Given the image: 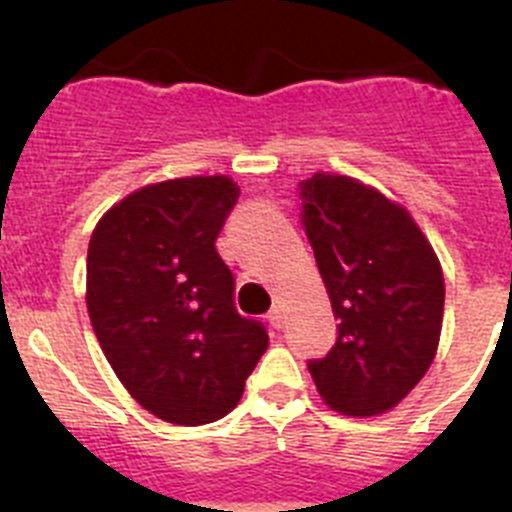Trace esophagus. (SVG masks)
<instances>
[{
    "label": "esophagus",
    "instance_id": "34e87169",
    "mask_svg": "<svg viewBox=\"0 0 512 512\" xmlns=\"http://www.w3.org/2000/svg\"><path fill=\"white\" fill-rule=\"evenodd\" d=\"M266 320H269V325L271 328H282L284 325V312H282V307H271L269 310V315H266Z\"/></svg>",
    "mask_w": 512,
    "mask_h": 512
}]
</instances>
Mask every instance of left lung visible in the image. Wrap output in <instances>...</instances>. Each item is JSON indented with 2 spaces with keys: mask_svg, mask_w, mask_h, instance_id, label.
Listing matches in <instances>:
<instances>
[{
  "mask_svg": "<svg viewBox=\"0 0 512 512\" xmlns=\"http://www.w3.org/2000/svg\"><path fill=\"white\" fill-rule=\"evenodd\" d=\"M300 197L338 318L336 346L307 369L338 413H387L436 359L446 295L436 251L405 207L359 179L318 171Z\"/></svg>",
  "mask_w": 512,
  "mask_h": 512,
  "instance_id": "1",
  "label": "left lung"
}]
</instances>
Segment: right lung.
Segmentation results:
<instances>
[{"instance_id": "obj_1", "label": "right lung", "mask_w": 512, "mask_h": 512, "mask_svg": "<svg viewBox=\"0 0 512 512\" xmlns=\"http://www.w3.org/2000/svg\"><path fill=\"white\" fill-rule=\"evenodd\" d=\"M230 176L148 184L104 212L89 241L87 310L117 379L156 418L215 423L269 346L238 315L215 241L238 202Z\"/></svg>"}]
</instances>
